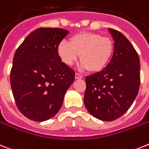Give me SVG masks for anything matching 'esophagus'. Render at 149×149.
<instances>
[{
    "instance_id": "obj_1",
    "label": "esophagus",
    "mask_w": 149,
    "mask_h": 149,
    "mask_svg": "<svg viewBox=\"0 0 149 149\" xmlns=\"http://www.w3.org/2000/svg\"><path fill=\"white\" fill-rule=\"evenodd\" d=\"M75 78L77 79H79L83 78V76L79 74V73H77V72H76V74H75Z\"/></svg>"
}]
</instances>
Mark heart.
I'll return each instance as SVG.
<instances>
[{
	"label": "heart",
	"instance_id": "obj_1",
	"mask_svg": "<svg viewBox=\"0 0 149 149\" xmlns=\"http://www.w3.org/2000/svg\"><path fill=\"white\" fill-rule=\"evenodd\" d=\"M114 43L109 37L99 33L83 32L73 35L70 42L61 41L57 47L58 54L64 64L72 66L79 54L81 70L92 72L102 70L109 62Z\"/></svg>",
	"mask_w": 149,
	"mask_h": 149
}]
</instances>
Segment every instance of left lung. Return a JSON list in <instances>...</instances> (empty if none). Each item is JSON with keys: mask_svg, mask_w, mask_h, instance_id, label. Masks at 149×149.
Listing matches in <instances>:
<instances>
[{"mask_svg": "<svg viewBox=\"0 0 149 149\" xmlns=\"http://www.w3.org/2000/svg\"><path fill=\"white\" fill-rule=\"evenodd\" d=\"M114 53L102 71L86 77L84 104L95 118L111 122L128 111L140 86V60L132 43L121 32L109 28Z\"/></svg>", "mask_w": 149, "mask_h": 149, "instance_id": "obj_1", "label": "left lung"}]
</instances>
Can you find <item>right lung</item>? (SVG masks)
Returning <instances> with one entry per match:
<instances>
[{"label":"right lung","mask_w":149,"mask_h":149,"mask_svg":"<svg viewBox=\"0 0 149 149\" xmlns=\"http://www.w3.org/2000/svg\"><path fill=\"white\" fill-rule=\"evenodd\" d=\"M61 28L31 33L16 50L10 86L18 109L29 119L43 122L60 109L75 72L61 62L58 44L68 34Z\"/></svg>","instance_id":"add662e5"}]
</instances>
